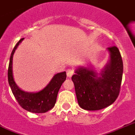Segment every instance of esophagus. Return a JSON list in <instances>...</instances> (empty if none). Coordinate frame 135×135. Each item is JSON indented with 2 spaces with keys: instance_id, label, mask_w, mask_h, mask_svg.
<instances>
[{
  "instance_id": "esophagus-1",
  "label": "esophagus",
  "mask_w": 135,
  "mask_h": 135,
  "mask_svg": "<svg viewBox=\"0 0 135 135\" xmlns=\"http://www.w3.org/2000/svg\"><path fill=\"white\" fill-rule=\"evenodd\" d=\"M74 74V71L71 69H68L66 70V75H67L68 77H71L72 75Z\"/></svg>"
}]
</instances>
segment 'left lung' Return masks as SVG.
I'll return each instance as SVG.
<instances>
[{"label": "left lung", "instance_id": "1", "mask_svg": "<svg viewBox=\"0 0 135 135\" xmlns=\"http://www.w3.org/2000/svg\"><path fill=\"white\" fill-rule=\"evenodd\" d=\"M109 59L100 71L88 64L75 69L71 79L78 103L86 110H98L113 104L120 93L123 63L119 49L108 47Z\"/></svg>", "mask_w": 135, "mask_h": 135}]
</instances>
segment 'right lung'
Returning <instances> with one entry per match:
<instances>
[{"label":"right lung","instance_id":"1","mask_svg":"<svg viewBox=\"0 0 135 135\" xmlns=\"http://www.w3.org/2000/svg\"><path fill=\"white\" fill-rule=\"evenodd\" d=\"M24 38L20 40L14 47L8 66V83L15 99L22 108L33 113H44L50 110L56 103L59 88L66 78V71L54 74L45 88L37 92H27L20 88L15 83L13 73V59L15 50Z\"/></svg>","mask_w":135,"mask_h":135}]
</instances>
